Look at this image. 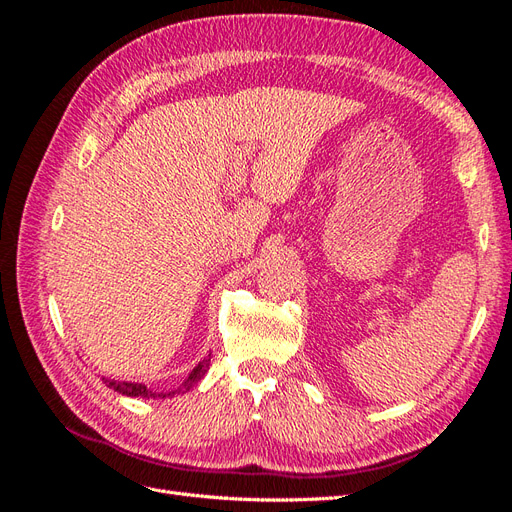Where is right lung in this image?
Returning <instances> with one entry per match:
<instances>
[{
  "label": "right lung",
  "instance_id": "1",
  "mask_svg": "<svg viewBox=\"0 0 512 512\" xmlns=\"http://www.w3.org/2000/svg\"><path fill=\"white\" fill-rule=\"evenodd\" d=\"M211 363V354H207L203 361H200L190 374L185 378L175 391H156V389H149L147 384L143 382H126V380H111V378H102V382L108 386V389H113L121 395H128V397H143V399H168V397H175L181 393H188L192 386L207 374Z\"/></svg>",
  "mask_w": 512,
  "mask_h": 512
}]
</instances>
